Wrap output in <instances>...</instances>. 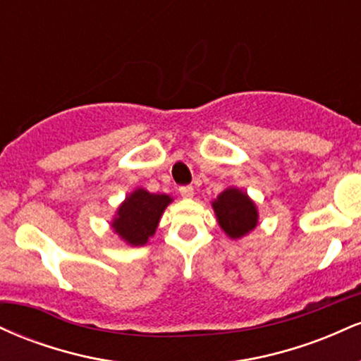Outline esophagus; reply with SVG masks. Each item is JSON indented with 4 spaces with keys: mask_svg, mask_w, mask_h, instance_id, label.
<instances>
[{
    "mask_svg": "<svg viewBox=\"0 0 361 361\" xmlns=\"http://www.w3.org/2000/svg\"><path fill=\"white\" fill-rule=\"evenodd\" d=\"M180 195L183 198H192L193 197V186L192 185H183V186H180Z\"/></svg>",
    "mask_w": 361,
    "mask_h": 361,
    "instance_id": "34e87169",
    "label": "esophagus"
}]
</instances>
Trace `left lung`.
<instances>
[{
    "label": "left lung",
    "instance_id": "8db88e82",
    "mask_svg": "<svg viewBox=\"0 0 361 361\" xmlns=\"http://www.w3.org/2000/svg\"><path fill=\"white\" fill-rule=\"evenodd\" d=\"M217 221L229 238H243L258 224L256 205L247 198L246 193L235 188H227L212 204Z\"/></svg>",
    "mask_w": 361,
    "mask_h": 361
}]
</instances>
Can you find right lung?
Here are the masks:
<instances>
[{"mask_svg": "<svg viewBox=\"0 0 361 361\" xmlns=\"http://www.w3.org/2000/svg\"><path fill=\"white\" fill-rule=\"evenodd\" d=\"M171 198L168 195L149 193L146 190H135L120 205L117 217L111 226L120 238L132 246L146 244L154 234L161 214L164 212Z\"/></svg>", "mask_w": 361, "mask_h": 361, "instance_id": "add662e5", "label": "right lung"}]
</instances>
